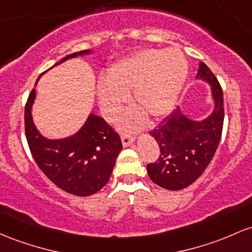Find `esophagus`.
Returning <instances> with one entry per match:
<instances>
[{
    "label": "esophagus",
    "instance_id": "1",
    "mask_svg": "<svg viewBox=\"0 0 252 252\" xmlns=\"http://www.w3.org/2000/svg\"><path fill=\"white\" fill-rule=\"evenodd\" d=\"M121 140H122V143H123L124 147H128V146H130L131 143L134 142L135 137L132 136V135H129V134H122Z\"/></svg>",
    "mask_w": 252,
    "mask_h": 252
}]
</instances>
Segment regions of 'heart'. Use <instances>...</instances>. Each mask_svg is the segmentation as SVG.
I'll return each instance as SVG.
<instances>
[{
    "label": "heart",
    "mask_w": 252,
    "mask_h": 252,
    "mask_svg": "<svg viewBox=\"0 0 252 252\" xmlns=\"http://www.w3.org/2000/svg\"><path fill=\"white\" fill-rule=\"evenodd\" d=\"M187 76L188 61L179 50H140L116 62L107 71V81L99 82V107L107 121H113L132 93L134 104L159 120L176 106ZM143 118L142 112H131L123 118L122 126L136 128Z\"/></svg>",
    "instance_id": "heart-1"
}]
</instances>
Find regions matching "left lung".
I'll return each mask as SVG.
<instances>
[{
	"instance_id": "left-lung-1",
	"label": "left lung",
	"mask_w": 252,
	"mask_h": 252,
	"mask_svg": "<svg viewBox=\"0 0 252 252\" xmlns=\"http://www.w3.org/2000/svg\"><path fill=\"white\" fill-rule=\"evenodd\" d=\"M196 80L211 86L214 109L204 120L195 121L177 107L149 134L157 141L160 157L147 165L149 178L167 190L189 187L208 166L219 146L223 124V94L212 70L200 63Z\"/></svg>"
}]
</instances>
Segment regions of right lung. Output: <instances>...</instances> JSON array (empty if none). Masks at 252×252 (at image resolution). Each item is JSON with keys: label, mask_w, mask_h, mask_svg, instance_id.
I'll return each instance as SVG.
<instances>
[{"label": "right lung", "mask_w": 252, "mask_h": 252, "mask_svg": "<svg viewBox=\"0 0 252 252\" xmlns=\"http://www.w3.org/2000/svg\"><path fill=\"white\" fill-rule=\"evenodd\" d=\"M91 54L92 50L74 52L55 65ZM34 99L35 90L33 88L25 106V132L38 167L52 183L69 193L90 196L98 192L109 182L118 154L123 148L120 135L103 118L90 113L75 134L63 139H48L40 134L33 122Z\"/></svg>", "instance_id": "right-lung-1"}]
</instances>
